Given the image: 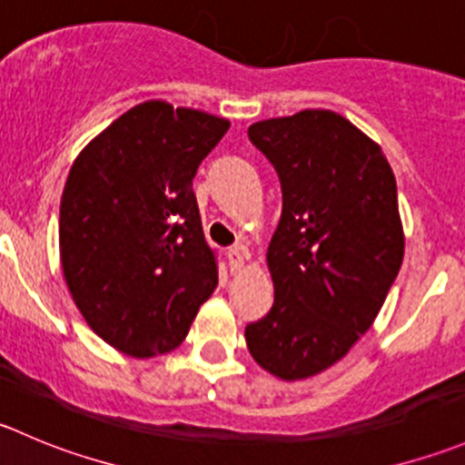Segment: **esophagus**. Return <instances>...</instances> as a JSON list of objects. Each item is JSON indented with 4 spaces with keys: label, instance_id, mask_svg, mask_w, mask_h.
Instances as JSON below:
<instances>
[{
    "label": "esophagus",
    "instance_id": "34e87169",
    "mask_svg": "<svg viewBox=\"0 0 465 465\" xmlns=\"http://www.w3.org/2000/svg\"><path fill=\"white\" fill-rule=\"evenodd\" d=\"M247 256H250V252H247L245 247H232V250L227 252L229 270H232L233 274L241 272V270L245 268V263H247Z\"/></svg>",
    "mask_w": 465,
    "mask_h": 465
}]
</instances>
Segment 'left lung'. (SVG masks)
<instances>
[{
  "instance_id": "left-lung-1",
  "label": "left lung",
  "mask_w": 465,
  "mask_h": 465,
  "mask_svg": "<svg viewBox=\"0 0 465 465\" xmlns=\"http://www.w3.org/2000/svg\"><path fill=\"white\" fill-rule=\"evenodd\" d=\"M282 182L268 245L274 304L245 327L252 359L283 381L341 361L372 327L404 259L395 174L333 111L306 108L247 129Z\"/></svg>"
}]
</instances>
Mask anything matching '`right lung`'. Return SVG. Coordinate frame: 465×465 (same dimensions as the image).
Listing matches in <instances>:
<instances>
[{
  "mask_svg": "<svg viewBox=\"0 0 465 465\" xmlns=\"http://www.w3.org/2000/svg\"><path fill=\"white\" fill-rule=\"evenodd\" d=\"M229 120L150 99L93 138L61 197L58 247L70 295L118 352L150 359L182 345L218 286L193 179Z\"/></svg>",
  "mask_w": 465,
  "mask_h": 465,
  "instance_id": "add662e5",
  "label": "right lung"
}]
</instances>
